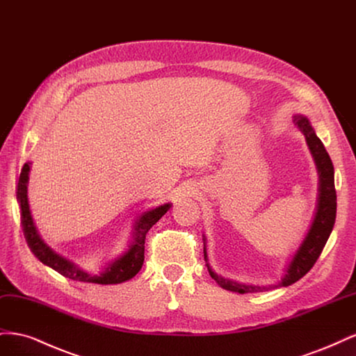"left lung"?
Here are the masks:
<instances>
[{"instance_id": "1", "label": "left lung", "mask_w": 356, "mask_h": 356, "mask_svg": "<svg viewBox=\"0 0 356 356\" xmlns=\"http://www.w3.org/2000/svg\"><path fill=\"white\" fill-rule=\"evenodd\" d=\"M294 123L306 136V143L310 149L312 156L316 163L318 175H319V196H318V208L314 222H312L310 229L306 234L305 241L301 242L297 252L294 254L293 260H291L285 276L281 279L277 285H246L230 281L217 273L212 272V268L208 266V270L211 277L217 282L221 288L233 291V293L246 294V293H263V291L277 288V286H288L291 284L297 282L298 279L303 277L319 258L322 250L330 238L332 232L334 222H336V212H337V195L336 188H334V166L332 161L327 153V149L322 144L321 139L316 136L314 127L310 126L309 120L303 115H294ZM204 241V239H203ZM204 261L207 258V248H203Z\"/></svg>"}]
</instances>
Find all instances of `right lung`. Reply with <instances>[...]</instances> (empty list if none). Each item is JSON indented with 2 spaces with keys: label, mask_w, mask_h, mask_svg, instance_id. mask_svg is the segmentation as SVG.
<instances>
[{
  "label": "right lung",
  "mask_w": 356,
  "mask_h": 356,
  "mask_svg": "<svg viewBox=\"0 0 356 356\" xmlns=\"http://www.w3.org/2000/svg\"><path fill=\"white\" fill-rule=\"evenodd\" d=\"M29 170L31 163H25L20 172L19 182H17V202L20 207V224H22V230L25 234L26 243L29 250L32 251L38 260L51 267L62 276L70 277L72 281L79 282H90V284H101V285H113V284H122L132 279L144 264V243H145V234L153 225L163 217V215L170 209L172 204L165 203L160 207L144 212L139 220L134 225V241L129 245V250L123 252L120 257H117L114 261L108 266L104 267L101 273H90L86 272L79 266H75L65 257L56 254L47 246L35 229L34 221L31 217L29 203H28V179H29Z\"/></svg>",
  "instance_id": "1"
}]
</instances>
